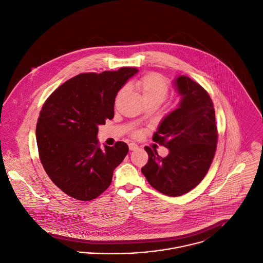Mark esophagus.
Here are the masks:
<instances>
[{
    "label": "esophagus",
    "instance_id": "1",
    "mask_svg": "<svg viewBox=\"0 0 263 263\" xmlns=\"http://www.w3.org/2000/svg\"><path fill=\"white\" fill-rule=\"evenodd\" d=\"M128 148H129V150H130V151H134V150L138 149V148H139V146H138L137 144H135V143H130V144L128 145Z\"/></svg>",
    "mask_w": 263,
    "mask_h": 263
}]
</instances>
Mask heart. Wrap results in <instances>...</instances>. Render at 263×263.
Returning <instances> with one entry per match:
<instances>
[{"label":"heart","mask_w":263,"mask_h":263,"mask_svg":"<svg viewBox=\"0 0 263 263\" xmlns=\"http://www.w3.org/2000/svg\"><path fill=\"white\" fill-rule=\"evenodd\" d=\"M135 87L140 91L145 103L153 102L160 105L164 102L168 95V84L166 80L159 74L151 73L138 79ZM125 91V88L119 90L116 100H118Z\"/></svg>","instance_id":"heart-1"}]
</instances>
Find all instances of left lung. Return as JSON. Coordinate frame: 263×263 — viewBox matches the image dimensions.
<instances>
[{
  "instance_id": "8db88e82",
  "label": "left lung",
  "mask_w": 263,
  "mask_h": 263,
  "mask_svg": "<svg viewBox=\"0 0 263 263\" xmlns=\"http://www.w3.org/2000/svg\"><path fill=\"white\" fill-rule=\"evenodd\" d=\"M174 83L182 97L179 107L162 119L152 138L170 152L160 157L146 146L149 158L142 173L157 191L180 196L206 175L216 152L218 132L209 93L187 76L178 77Z\"/></svg>"
}]
</instances>
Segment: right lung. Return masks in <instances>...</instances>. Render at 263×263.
<instances>
[{
    "label": "right lung",
    "mask_w": 263,
    "mask_h": 263,
    "mask_svg": "<svg viewBox=\"0 0 263 263\" xmlns=\"http://www.w3.org/2000/svg\"><path fill=\"white\" fill-rule=\"evenodd\" d=\"M136 68L84 73L55 89L44 103L36 127L39 156L51 181L82 201L95 199L111 184L128 152L124 142L102 150L99 125L114 117L117 92Z\"/></svg>",
    "instance_id": "1"
}]
</instances>
